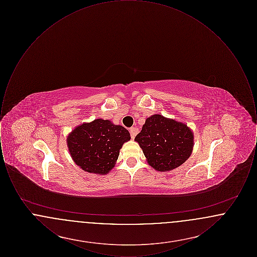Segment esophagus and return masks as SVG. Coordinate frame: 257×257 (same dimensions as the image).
Returning <instances> with one entry per match:
<instances>
[{"mask_svg": "<svg viewBox=\"0 0 257 257\" xmlns=\"http://www.w3.org/2000/svg\"><path fill=\"white\" fill-rule=\"evenodd\" d=\"M139 133V129L137 128V127H132L131 129H130V135H131V138L132 139H134L135 137H136V135Z\"/></svg>", "mask_w": 257, "mask_h": 257, "instance_id": "34e87169", "label": "esophagus"}]
</instances>
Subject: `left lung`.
<instances>
[{"instance_id":"obj_1","label":"left lung","mask_w":257,"mask_h":257,"mask_svg":"<svg viewBox=\"0 0 257 257\" xmlns=\"http://www.w3.org/2000/svg\"><path fill=\"white\" fill-rule=\"evenodd\" d=\"M135 141L143 149L147 163L159 171L181 166L194 147V135L186 124L161 114L148 117Z\"/></svg>"}]
</instances>
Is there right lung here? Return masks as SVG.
Here are the masks:
<instances>
[{
    "mask_svg": "<svg viewBox=\"0 0 257 257\" xmlns=\"http://www.w3.org/2000/svg\"><path fill=\"white\" fill-rule=\"evenodd\" d=\"M130 139L123 126L99 118L74 129L67 138V146L74 162L82 170L106 174L114 166L123 144Z\"/></svg>",
    "mask_w": 257,
    "mask_h": 257,
    "instance_id": "obj_1",
    "label": "right lung"
}]
</instances>
